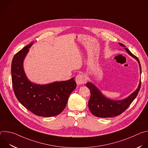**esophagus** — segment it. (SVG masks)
<instances>
[{
	"instance_id": "esophagus-1",
	"label": "esophagus",
	"mask_w": 148,
	"mask_h": 148,
	"mask_svg": "<svg viewBox=\"0 0 148 148\" xmlns=\"http://www.w3.org/2000/svg\"><path fill=\"white\" fill-rule=\"evenodd\" d=\"M75 81L77 85H81L86 81V78L84 74H78L75 77Z\"/></svg>"
}]
</instances>
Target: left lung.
<instances>
[{"label": "left lung", "instance_id": "obj_1", "mask_svg": "<svg viewBox=\"0 0 148 148\" xmlns=\"http://www.w3.org/2000/svg\"><path fill=\"white\" fill-rule=\"evenodd\" d=\"M119 44L120 46L124 47L126 52L137 60L140 68V74H141V66L138 57L126 48L125 45L119 43ZM86 85L91 92V96L88 101V107L91 112L97 117L110 118L121 114L130 107L139 91L141 81L140 80L138 88L134 92L127 98L121 100H113L104 96L100 90L91 82H87Z\"/></svg>", "mask_w": 148, "mask_h": 148}]
</instances>
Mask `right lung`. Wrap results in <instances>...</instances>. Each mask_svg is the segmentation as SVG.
I'll return each mask as SVG.
<instances>
[{
    "label": "right lung",
    "mask_w": 148,
    "mask_h": 148,
    "mask_svg": "<svg viewBox=\"0 0 148 148\" xmlns=\"http://www.w3.org/2000/svg\"><path fill=\"white\" fill-rule=\"evenodd\" d=\"M33 44V42L23 47L12 60L11 73L14 92L20 103L34 114L43 117L56 116L65 108L77 84L74 78L43 85L31 82L25 73L23 61Z\"/></svg>",
    "instance_id": "obj_1"
}]
</instances>
